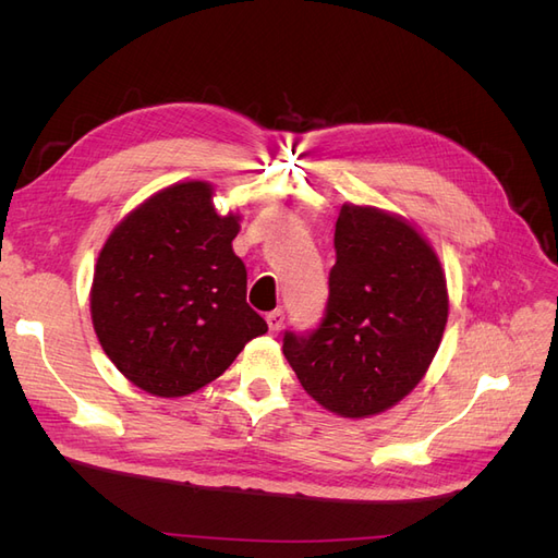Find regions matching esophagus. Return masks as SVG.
<instances>
[{
    "label": "esophagus",
    "instance_id": "obj_1",
    "mask_svg": "<svg viewBox=\"0 0 558 558\" xmlns=\"http://www.w3.org/2000/svg\"><path fill=\"white\" fill-rule=\"evenodd\" d=\"M265 320H267V326H269V332L277 335V332L281 330V326H283V312H281V310L269 312V314L265 316Z\"/></svg>",
    "mask_w": 558,
    "mask_h": 558
}]
</instances>
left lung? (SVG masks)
<instances>
[{"label":"left lung","instance_id":"8db88e82","mask_svg":"<svg viewBox=\"0 0 558 558\" xmlns=\"http://www.w3.org/2000/svg\"><path fill=\"white\" fill-rule=\"evenodd\" d=\"M335 258L324 318L307 332L286 330L283 356L318 404L363 418L426 375L447 326V281L433 246L375 207H342Z\"/></svg>","mask_w":558,"mask_h":558}]
</instances>
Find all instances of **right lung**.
Segmentation results:
<instances>
[{"label":"right lung","mask_w":558,"mask_h":558,"mask_svg":"<svg viewBox=\"0 0 558 558\" xmlns=\"http://www.w3.org/2000/svg\"><path fill=\"white\" fill-rule=\"evenodd\" d=\"M238 221L216 214L209 183L185 181L148 197L99 251L93 326L111 363L146 393L197 391L267 332L246 305V267L232 251Z\"/></svg>","instance_id":"obj_1"}]
</instances>
